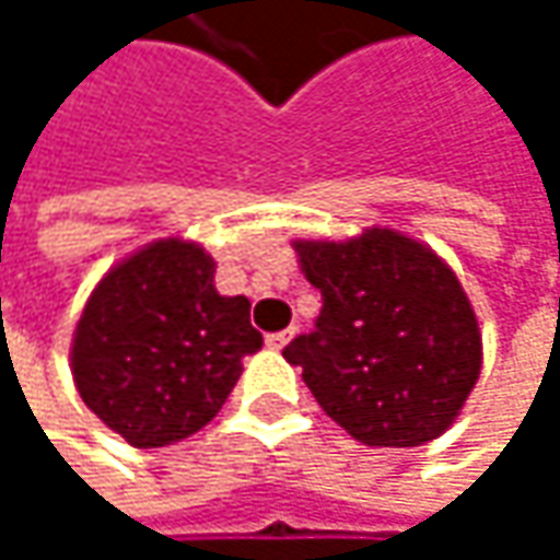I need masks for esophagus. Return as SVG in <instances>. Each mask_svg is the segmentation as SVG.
Wrapping results in <instances>:
<instances>
[{
    "instance_id": "1",
    "label": "esophagus",
    "mask_w": 560,
    "mask_h": 560,
    "mask_svg": "<svg viewBox=\"0 0 560 560\" xmlns=\"http://www.w3.org/2000/svg\"><path fill=\"white\" fill-rule=\"evenodd\" d=\"M291 337H294V327L279 330V334H269V337H266V343H269L272 350H281V347H288V343H291Z\"/></svg>"
}]
</instances>
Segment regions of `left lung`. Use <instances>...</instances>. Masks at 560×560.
Returning a JSON list of instances; mask_svg holds the SVG:
<instances>
[{
	"instance_id": "1",
	"label": "left lung",
	"mask_w": 560,
	"mask_h": 560,
	"mask_svg": "<svg viewBox=\"0 0 560 560\" xmlns=\"http://www.w3.org/2000/svg\"><path fill=\"white\" fill-rule=\"evenodd\" d=\"M294 249L324 304L314 330L281 353L301 366L317 405L370 447H418L444 434L483 363L457 276L428 246L376 226Z\"/></svg>"
}]
</instances>
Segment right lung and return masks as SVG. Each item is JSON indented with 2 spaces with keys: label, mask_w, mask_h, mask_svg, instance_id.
Here are the masks:
<instances>
[{
  "label": "right lung",
  "mask_w": 560,
  "mask_h": 560,
  "mask_svg": "<svg viewBox=\"0 0 560 560\" xmlns=\"http://www.w3.org/2000/svg\"><path fill=\"white\" fill-rule=\"evenodd\" d=\"M213 269L197 243L159 240L109 269L77 320V392L132 447L200 431L262 347L249 301L220 294Z\"/></svg>",
  "instance_id": "1"
}]
</instances>
